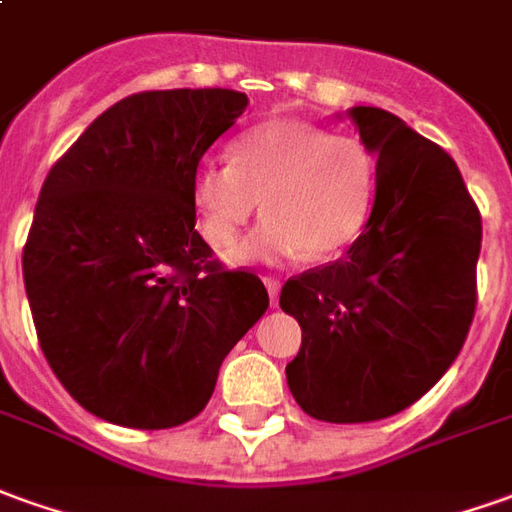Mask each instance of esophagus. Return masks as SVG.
Masks as SVG:
<instances>
[{
	"instance_id": "esophagus-1",
	"label": "esophagus",
	"mask_w": 512,
	"mask_h": 512,
	"mask_svg": "<svg viewBox=\"0 0 512 512\" xmlns=\"http://www.w3.org/2000/svg\"><path fill=\"white\" fill-rule=\"evenodd\" d=\"M262 281H264V287H267V292H270V301H273V306H276L278 292H281V281H278V278H273V276H264Z\"/></svg>"
}]
</instances>
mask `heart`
I'll list each match as a JSON object with an SVG mask.
<instances>
[{"label": "heart", "mask_w": 512, "mask_h": 512, "mask_svg": "<svg viewBox=\"0 0 512 512\" xmlns=\"http://www.w3.org/2000/svg\"><path fill=\"white\" fill-rule=\"evenodd\" d=\"M376 161L354 136L303 122H264L234 142V161H203L192 175L197 228L228 248L259 211L270 214L228 253L231 262H278L298 253L329 259L365 228Z\"/></svg>", "instance_id": "heart-1"}]
</instances>
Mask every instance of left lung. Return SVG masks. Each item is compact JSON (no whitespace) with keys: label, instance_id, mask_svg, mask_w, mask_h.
<instances>
[{"label":"left lung","instance_id":"obj_1","mask_svg":"<svg viewBox=\"0 0 512 512\" xmlns=\"http://www.w3.org/2000/svg\"><path fill=\"white\" fill-rule=\"evenodd\" d=\"M348 116L376 155L373 209L343 259L292 276L281 309L301 323L287 384L329 424L407 410L449 370L477 309L482 220L443 147L396 114Z\"/></svg>","mask_w":512,"mask_h":512}]
</instances>
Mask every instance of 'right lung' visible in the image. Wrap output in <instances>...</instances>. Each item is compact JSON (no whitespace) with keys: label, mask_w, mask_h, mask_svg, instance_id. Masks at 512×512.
<instances>
[{"label":"right lung","mask_w":512,"mask_h":512,"mask_svg":"<svg viewBox=\"0 0 512 512\" xmlns=\"http://www.w3.org/2000/svg\"><path fill=\"white\" fill-rule=\"evenodd\" d=\"M245 108L231 88L125 97L41 186L21 256L38 343L102 421H192L222 359L270 306L262 278L225 270L195 231L192 175Z\"/></svg>","instance_id":"1"}]
</instances>
